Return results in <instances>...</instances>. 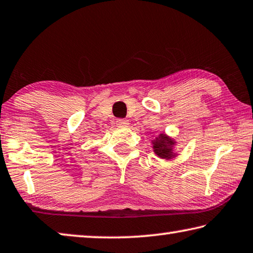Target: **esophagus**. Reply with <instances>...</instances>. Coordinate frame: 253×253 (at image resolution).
I'll use <instances>...</instances> for the list:
<instances>
[{"label":"esophagus","mask_w":253,"mask_h":253,"mask_svg":"<svg viewBox=\"0 0 253 253\" xmlns=\"http://www.w3.org/2000/svg\"><path fill=\"white\" fill-rule=\"evenodd\" d=\"M116 124L119 127H127L128 125H129V123H128L127 119H117Z\"/></svg>","instance_id":"obj_1"}]
</instances>
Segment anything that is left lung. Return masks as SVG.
I'll return each mask as SVG.
<instances>
[{
    "instance_id": "1",
    "label": "left lung",
    "mask_w": 253,
    "mask_h": 253,
    "mask_svg": "<svg viewBox=\"0 0 253 253\" xmlns=\"http://www.w3.org/2000/svg\"><path fill=\"white\" fill-rule=\"evenodd\" d=\"M154 153L156 155L162 158V160H173L174 157H176L177 154L174 151V146L176 142L173 138H170L169 136L166 134H160L155 137V139L152 140Z\"/></svg>"
}]
</instances>
